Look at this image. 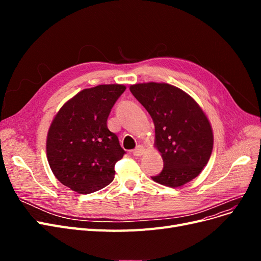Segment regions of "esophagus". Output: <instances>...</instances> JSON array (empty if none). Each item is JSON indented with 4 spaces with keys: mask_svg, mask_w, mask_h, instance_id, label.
I'll return each mask as SVG.
<instances>
[{
    "mask_svg": "<svg viewBox=\"0 0 261 261\" xmlns=\"http://www.w3.org/2000/svg\"><path fill=\"white\" fill-rule=\"evenodd\" d=\"M145 152V149H144V147L143 146H137L135 149L133 150V154L135 155V156H139V155H141Z\"/></svg>",
    "mask_w": 261,
    "mask_h": 261,
    "instance_id": "esophagus-1",
    "label": "esophagus"
}]
</instances>
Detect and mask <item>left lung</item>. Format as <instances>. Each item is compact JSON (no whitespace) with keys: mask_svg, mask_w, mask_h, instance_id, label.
<instances>
[{"mask_svg":"<svg viewBox=\"0 0 261 261\" xmlns=\"http://www.w3.org/2000/svg\"><path fill=\"white\" fill-rule=\"evenodd\" d=\"M129 90L154 124L155 147L161 152L163 170L151 178L178 187L198 176L213 148L211 126L201 108L186 92L169 84H136Z\"/></svg>","mask_w":261,"mask_h":261,"instance_id":"obj_1","label":"left lung"}]
</instances>
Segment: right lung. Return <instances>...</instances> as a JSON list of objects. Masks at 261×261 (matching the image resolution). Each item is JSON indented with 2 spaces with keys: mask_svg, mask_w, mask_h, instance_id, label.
I'll return each instance as SVG.
<instances>
[{
  "mask_svg": "<svg viewBox=\"0 0 261 261\" xmlns=\"http://www.w3.org/2000/svg\"><path fill=\"white\" fill-rule=\"evenodd\" d=\"M123 85H99L78 92L61 108L46 138L50 168L63 185L90 194L114 179L115 163L126 153L107 121Z\"/></svg>",
  "mask_w": 261,
  "mask_h": 261,
  "instance_id": "right-lung-1",
  "label": "right lung"
}]
</instances>
